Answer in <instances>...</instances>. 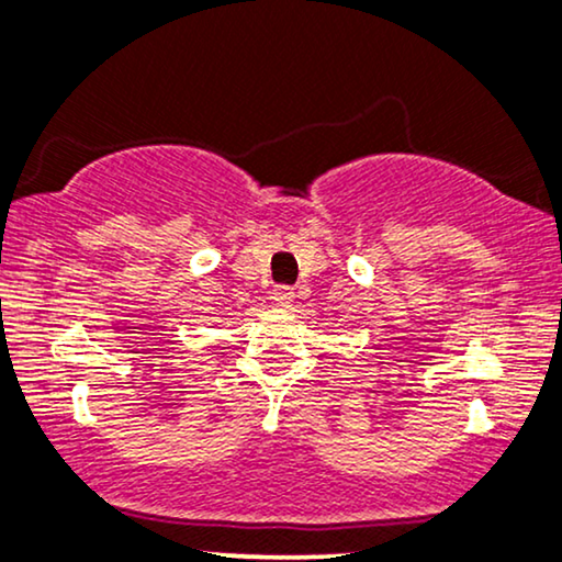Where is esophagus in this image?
<instances>
[{
  "instance_id": "1",
  "label": "esophagus",
  "mask_w": 562,
  "mask_h": 562,
  "mask_svg": "<svg viewBox=\"0 0 562 562\" xmlns=\"http://www.w3.org/2000/svg\"><path fill=\"white\" fill-rule=\"evenodd\" d=\"M293 301H295L293 288H274L272 290V303L277 305V308H290Z\"/></svg>"
}]
</instances>
